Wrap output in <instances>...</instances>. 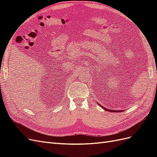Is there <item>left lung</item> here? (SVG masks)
Segmentation results:
<instances>
[{
	"label": "left lung",
	"instance_id": "1",
	"mask_svg": "<svg viewBox=\"0 0 157 157\" xmlns=\"http://www.w3.org/2000/svg\"><path fill=\"white\" fill-rule=\"evenodd\" d=\"M99 104V103H98ZM99 106H100L101 107H102L103 109H104V110H105V111H110V112H122V111H121V110H109V109H107V108H105V107H103L102 105H100V104H99Z\"/></svg>",
	"mask_w": 157,
	"mask_h": 157
}]
</instances>
